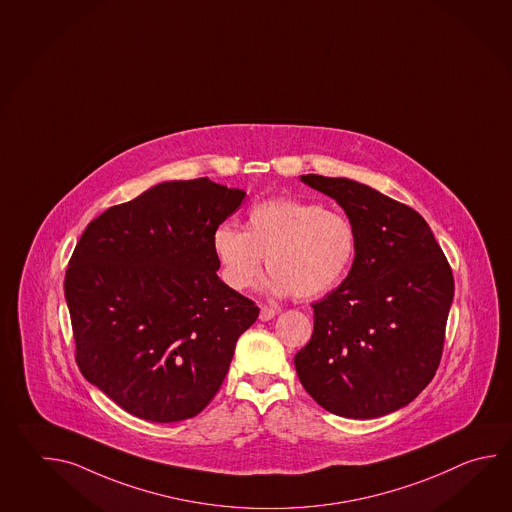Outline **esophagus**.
Wrapping results in <instances>:
<instances>
[{"instance_id":"1","label":"esophagus","mask_w":512,"mask_h":512,"mask_svg":"<svg viewBox=\"0 0 512 512\" xmlns=\"http://www.w3.org/2000/svg\"><path fill=\"white\" fill-rule=\"evenodd\" d=\"M277 315V310L275 308H272V306H262L261 313H259V319L261 321H270V319H273Z\"/></svg>"}]
</instances>
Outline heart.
Wrapping results in <instances>:
<instances>
[{
    "mask_svg": "<svg viewBox=\"0 0 512 512\" xmlns=\"http://www.w3.org/2000/svg\"><path fill=\"white\" fill-rule=\"evenodd\" d=\"M222 279L248 290L262 272L264 288L277 297L313 299L332 292L350 272L357 233L345 213L312 200L279 197L251 206L244 230L219 224L211 237Z\"/></svg>",
    "mask_w": 512,
    "mask_h": 512,
    "instance_id": "1",
    "label": "heart"
}]
</instances>
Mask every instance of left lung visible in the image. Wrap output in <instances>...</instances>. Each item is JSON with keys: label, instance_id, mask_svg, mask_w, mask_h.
<instances>
[{"label": "left lung", "instance_id": "8db88e82", "mask_svg": "<svg viewBox=\"0 0 512 512\" xmlns=\"http://www.w3.org/2000/svg\"><path fill=\"white\" fill-rule=\"evenodd\" d=\"M301 182L343 208L357 250L345 281L312 304V339L293 359L297 376L332 414H392L438 370L454 299L449 262L418 211L350 178Z\"/></svg>", "mask_w": 512, "mask_h": 512}]
</instances>
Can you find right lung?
<instances>
[{
    "label": "right lung",
    "instance_id": "1",
    "mask_svg": "<svg viewBox=\"0 0 512 512\" xmlns=\"http://www.w3.org/2000/svg\"><path fill=\"white\" fill-rule=\"evenodd\" d=\"M246 197L169 180L94 219L65 273L76 363L118 407L193 418L219 392L259 306L220 281L211 237Z\"/></svg>",
    "mask_w": 512,
    "mask_h": 512
}]
</instances>
